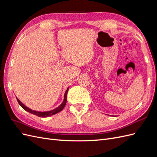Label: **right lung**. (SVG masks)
Listing matches in <instances>:
<instances>
[{
  "label": "right lung",
  "instance_id": "add662e5",
  "mask_svg": "<svg viewBox=\"0 0 157 157\" xmlns=\"http://www.w3.org/2000/svg\"><path fill=\"white\" fill-rule=\"evenodd\" d=\"M68 90H69V88L67 89V90H66V92L65 93L64 99H63V101L62 102V103H61L59 107H58L57 108L53 109V110L50 111L40 112V111H33V110H32V109H31L29 108H28L27 107H26L24 105V104L22 103L20 100H19V99L17 98H16V99H17V101L18 103L20 104V105L23 109H24V110H25L26 111L29 112L30 113H32V114H33V115H35L39 117H50V116H52V115H55V114L60 112L65 107V106L66 105V103H67V92H68Z\"/></svg>",
  "mask_w": 157,
  "mask_h": 157
}]
</instances>
